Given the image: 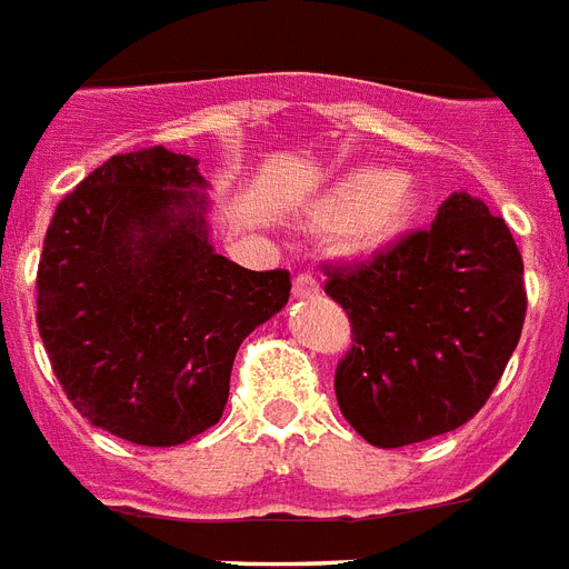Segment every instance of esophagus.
<instances>
[{"mask_svg":"<svg viewBox=\"0 0 569 569\" xmlns=\"http://www.w3.org/2000/svg\"><path fill=\"white\" fill-rule=\"evenodd\" d=\"M319 293V284H317V279H313V276H308V273H299L293 279V296L296 299H311V296H317Z\"/></svg>","mask_w":569,"mask_h":569,"instance_id":"1","label":"esophagus"}]
</instances>
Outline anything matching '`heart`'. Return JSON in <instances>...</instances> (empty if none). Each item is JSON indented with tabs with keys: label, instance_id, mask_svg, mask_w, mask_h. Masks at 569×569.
<instances>
[{
	"label": "heart",
	"instance_id": "heart-1",
	"mask_svg": "<svg viewBox=\"0 0 569 569\" xmlns=\"http://www.w3.org/2000/svg\"><path fill=\"white\" fill-rule=\"evenodd\" d=\"M419 211V191L407 173L358 168L317 197L308 209V227L337 229L346 252L383 250Z\"/></svg>",
	"mask_w": 569,
	"mask_h": 569
}]
</instances>
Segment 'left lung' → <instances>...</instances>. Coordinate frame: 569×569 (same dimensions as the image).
<instances>
[{
    "instance_id": "1",
    "label": "left lung",
    "mask_w": 569,
    "mask_h": 569,
    "mask_svg": "<svg viewBox=\"0 0 569 569\" xmlns=\"http://www.w3.org/2000/svg\"><path fill=\"white\" fill-rule=\"evenodd\" d=\"M326 276L351 322L337 403L366 442L403 448L480 412L527 317L523 258L503 218L457 191L427 229Z\"/></svg>"
}]
</instances>
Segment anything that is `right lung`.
<instances>
[{"label":"right lung","instance_id":"right-lung-1","mask_svg":"<svg viewBox=\"0 0 569 569\" xmlns=\"http://www.w3.org/2000/svg\"><path fill=\"white\" fill-rule=\"evenodd\" d=\"M197 159H107L63 197L37 267V328L72 407L148 448L218 425L238 346L288 305L290 273L209 243Z\"/></svg>","mask_w":569,"mask_h":569}]
</instances>
